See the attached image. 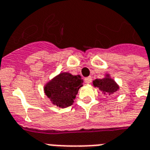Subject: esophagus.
<instances>
[{
  "instance_id": "34e87169",
  "label": "esophagus",
  "mask_w": 150,
  "mask_h": 150,
  "mask_svg": "<svg viewBox=\"0 0 150 150\" xmlns=\"http://www.w3.org/2000/svg\"><path fill=\"white\" fill-rule=\"evenodd\" d=\"M91 81H92V78L91 77V76L85 78V82H86V83H91Z\"/></svg>"
}]
</instances>
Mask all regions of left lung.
Returning a JSON list of instances; mask_svg holds the SVG:
<instances>
[{
    "label": "left lung",
    "instance_id": "left-lung-1",
    "mask_svg": "<svg viewBox=\"0 0 150 150\" xmlns=\"http://www.w3.org/2000/svg\"><path fill=\"white\" fill-rule=\"evenodd\" d=\"M93 85L96 87H98V89L105 95H110L118 90V86L115 83V81L110 78L109 75L102 79H95L93 82Z\"/></svg>",
    "mask_w": 150,
    "mask_h": 150
}]
</instances>
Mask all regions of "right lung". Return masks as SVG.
<instances>
[{
  "label": "right lung",
  "mask_w": 150,
  "mask_h": 150,
  "mask_svg": "<svg viewBox=\"0 0 150 150\" xmlns=\"http://www.w3.org/2000/svg\"><path fill=\"white\" fill-rule=\"evenodd\" d=\"M83 83V80L79 75H72L67 72L60 73L46 85L44 92L53 104L65 108L74 103Z\"/></svg>",
  "instance_id": "add662e5"
}]
</instances>
